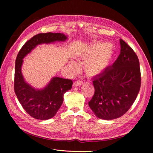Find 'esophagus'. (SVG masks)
I'll return each instance as SVG.
<instances>
[{
  "label": "esophagus",
  "instance_id": "esophagus-1",
  "mask_svg": "<svg viewBox=\"0 0 153 153\" xmlns=\"http://www.w3.org/2000/svg\"><path fill=\"white\" fill-rule=\"evenodd\" d=\"M83 84V81L79 80H76V82H74V85L75 86H79Z\"/></svg>",
  "mask_w": 153,
  "mask_h": 153
}]
</instances>
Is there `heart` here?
<instances>
[{
  "mask_svg": "<svg viewBox=\"0 0 153 153\" xmlns=\"http://www.w3.org/2000/svg\"><path fill=\"white\" fill-rule=\"evenodd\" d=\"M113 47L110 44H97L92 48L86 57L93 56L87 64V67L94 73H99L104 69L112 59Z\"/></svg>",
  "mask_w": 153,
  "mask_h": 153,
  "instance_id": "heart-1",
  "label": "heart"
}]
</instances>
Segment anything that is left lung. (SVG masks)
Listing matches in <instances>:
<instances>
[{
    "label": "left lung",
    "mask_w": 153,
    "mask_h": 153,
    "mask_svg": "<svg viewBox=\"0 0 153 153\" xmlns=\"http://www.w3.org/2000/svg\"><path fill=\"white\" fill-rule=\"evenodd\" d=\"M121 53L112 66L92 78L94 94L89 102L96 116L105 120L121 117L130 108L139 92V61L133 50L120 39Z\"/></svg>",
    "instance_id": "8db88e82"
}]
</instances>
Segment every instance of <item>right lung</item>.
Wrapping results in <instances>:
<instances>
[{
	"mask_svg": "<svg viewBox=\"0 0 153 153\" xmlns=\"http://www.w3.org/2000/svg\"><path fill=\"white\" fill-rule=\"evenodd\" d=\"M67 38L62 33L38 34L27 41L18 53L15 69V92L22 107L34 119L47 120L53 117L62 104L64 93L71 89L73 81L55 76L43 89H35L27 84L22 75L23 59L37 45L64 41Z\"/></svg>",
	"mask_w": 153,
	"mask_h": 153,
	"instance_id": "add662e5",
	"label": "right lung"
}]
</instances>
